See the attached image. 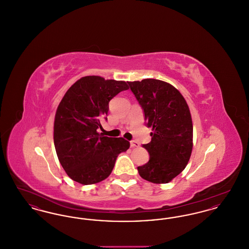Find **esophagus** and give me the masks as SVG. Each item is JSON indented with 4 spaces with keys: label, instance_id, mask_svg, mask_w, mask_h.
<instances>
[{
    "label": "esophagus",
    "instance_id": "obj_1",
    "mask_svg": "<svg viewBox=\"0 0 249 249\" xmlns=\"http://www.w3.org/2000/svg\"><path fill=\"white\" fill-rule=\"evenodd\" d=\"M130 146L131 147H139L140 143L135 140H132V141H130Z\"/></svg>",
    "mask_w": 249,
    "mask_h": 249
}]
</instances>
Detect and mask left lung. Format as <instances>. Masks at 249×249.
Instances as JSON below:
<instances>
[{
    "instance_id": "obj_1",
    "label": "left lung",
    "mask_w": 249,
    "mask_h": 249,
    "mask_svg": "<svg viewBox=\"0 0 249 249\" xmlns=\"http://www.w3.org/2000/svg\"><path fill=\"white\" fill-rule=\"evenodd\" d=\"M152 128L151 141L142 146L149 160L137 167L141 178L155 184L172 181L186 168L193 146L190 108L174 86L158 79L128 82Z\"/></svg>"
}]
</instances>
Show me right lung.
<instances>
[{
    "instance_id": "add662e5",
    "label": "right lung",
    "mask_w": 249,
    "mask_h": 249,
    "mask_svg": "<svg viewBox=\"0 0 249 249\" xmlns=\"http://www.w3.org/2000/svg\"><path fill=\"white\" fill-rule=\"evenodd\" d=\"M129 89L125 81L84 76L66 91L57 108L54 144L59 162L73 181L99 183L110 176L117 158L130 147L122 137L100 134L101 119L107 120L109 102Z\"/></svg>"
}]
</instances>
